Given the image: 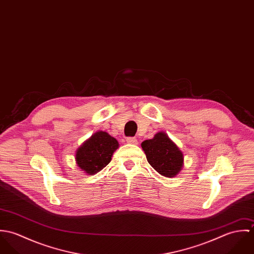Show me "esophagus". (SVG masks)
Here are the masks:
<instances>
[{"mask_svg": "<svg viewBox=\"0 0 254 254\" xmlns=\"http://www.w3.org/2000/svg\"><path fill=\"white\" fill-rule=\"evenodd\" d=\"M127 143L132 144V145H137V144H138V141H137V139H136V138L129 137V138H127Z\"/></svg>", "mask_w": 254, "mask_h": 254, "instance_id": "1", "label": "esophagus"}]
</instances>
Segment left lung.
Returning a JSON list of instances; mask_svg holds the SVG:
<instances>
[{
	"mask_svg": "<svg viewBox=\"0 0 254 254\" xmlns=\"http://www.w3.org/2000/svg\"><path fill=\"white\" fill-rule=\"evenodd\" d=\"M147 162L160 175L173 178L181 172L184 154L165 132H158L150 140L142 143Z\"/></svg>",
	"mask_w": 254,
	"mask_h": 254,
	"instance_id": "obj_1",
	"label": "left lung"
}]
</instances>
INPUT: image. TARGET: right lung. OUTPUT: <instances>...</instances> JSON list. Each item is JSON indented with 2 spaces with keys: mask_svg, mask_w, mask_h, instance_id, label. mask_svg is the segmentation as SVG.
Listing matches in <instances>:
<instances>
[{
  "mask_svg": "<svg viewBox=\"0 0 254 254\" xmlns=\"http://www.w3.org/2000/svg\"><path fill=\"white\" fill-rule=\"evenodd\" d=\"M118 147L119 144L115 138L105 131H98L77 148L76 164L86 174L94 175L109 164Z\"/></svg>",
  "mask_w": 254,
  "mask_h": 254,
  "instance_id": "obj_1",
  "label": "right lung"
}]
</instances>
